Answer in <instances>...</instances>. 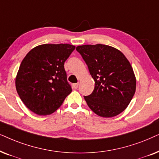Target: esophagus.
<instances>
[{
	"label": "esophagus",
	"instance_id": "1",
	"mask_svg": "<svg viewBox=\"0 0 159 159\" xmlns=\"http://www.w3.org/2000/svg\"><path fill=\"white\" fill-rule=\"evenodd\" d=\"M78 85H79V84L77 83V84H74L73 85V87L74 89H77L78 87Z\"/></svg>",
	"mask_w": 159,
	"mask_h": 159
}]
</instances>
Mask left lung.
I'll use <instances>...</instances> for the list:
<instances>
[{
  "label": "left lung",
  "mask_w": 159,
  "mask_h": 159,
  "mask_svg": "<svg viewBox=\"0 0 159 159\" xmlns=\"http://www.w3.org/2000/svg\"><path fill=\"white\" fill-rule=\"evenodd\" d=\"M94 80L92 94L84 99L93 112L104 118L125 110L136 90V78L124 54L112 46L96 44L76 47Z\"/></svg>",
  "instance_id": "1"
}]
</instances>
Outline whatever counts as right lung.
I'll list each match as a JSON object with an SVG mask.
<instances>
[{
  "instance_id": "right-lung-1",
  "label": "right lung",
  "mask_w": 159,
  "mask_h": 159,
  "mask_svg": "<svg viewBox=\"0 0 159 159\" xmlns=\"http://www.w3.org/2000/svg\"><path fill=\"white\" fill-rule=\"evenodd\" d=\"M75 46L67 43L43 44L30 51L16 77V89L27 108L40 116L54 113L72 88L64 64Z\"/></svg>"
}]
</instances>
